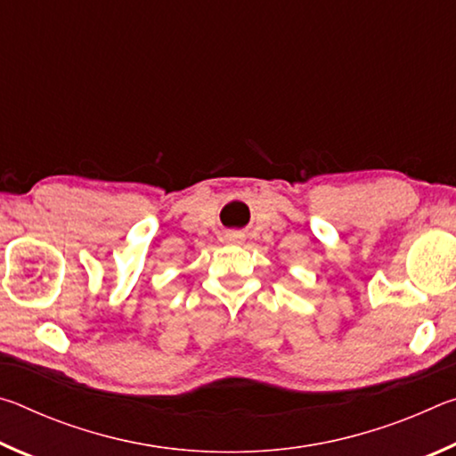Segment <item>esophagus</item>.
<instances>
[{
	"label": "esophagus",
	"instance_id": "34e87169",
	"mask_svg": "<svg viewBox=\"0 0 456 456\" xmlns=\"http://www.w3.org/2000/svg\"><path fill=\"white\" fill-rule=\"evenodd\" d=\"M241 239V233H227V241H239Z\"/></svg>",
	"mask_w": 456,
	"mask_h": 456
}]
</instances>
